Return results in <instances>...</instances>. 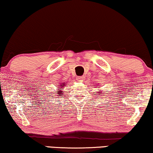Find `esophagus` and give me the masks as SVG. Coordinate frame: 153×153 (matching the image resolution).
Segmentation results:
<instances>
[{
  "mask_svg": "<svg viewBox=\"0 0 153 153\" xmlns=\"http://www.w3.org/2000/svg\"><path fill=\"white\" fill-rule=\"evenodd\" d=\"M83 79H84V76H79L78 78H77V80H79V81H82V80H83Z\"/></svg>",
  "mask_w": 153,
  "mask_h": 153,
  "instance_id": "esophagus-1",
  "label": "esophagus"
}]
</instances>
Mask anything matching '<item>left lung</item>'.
I'll return each mask as SVG.
<instances>
[{
  "label": "left lung",
  "instance_id": "obj_1",
  "mask_svg": "<svg viewBox=\"0 0 153 153\" xmlns=\"http://www.w3.org/2000/svg\"><path fill=\"white\" fill-rule=\"evenodd\" d=\"M100 93H101V92H100Z\"/></svg>",
  "mask_w": 153,
  "mask_h": 153
}]
</instances>
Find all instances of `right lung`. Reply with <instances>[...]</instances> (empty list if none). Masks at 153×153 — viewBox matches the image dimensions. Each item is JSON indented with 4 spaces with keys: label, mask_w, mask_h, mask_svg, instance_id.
<instances>
[{
    "label": "right lung",
    "mask_w": 153,
    "mask_h": 153,
    "mask_svg": "<svg viewBox=\"0 0 153 153\" xmlns=\"http://www.w3.org/2000/svg\"><path fill=\"white\" fill-rule=\"evenodd\" d=\"M63 83H61V84L60 85V88H59V91H58V95H62V91H61V88H62V87H63Z\"/></svg>",
    "instance_id": "add662e5"
}]
</instances>
